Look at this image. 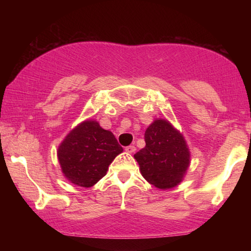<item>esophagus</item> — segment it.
I'll return each instance as SVG.
<instances>
[{"label":"esophagus","mask_w":251,"mask_h":251,"mask_svg":"<svg viewBox=\"0 0 251 251\" xmlns=\"http://www.w3.org/2000/svg\"><path fill=\"white\" fill-rule=\"evenodd\" d=\"M125 151L128 152V154H133V152H135V151H136V147L133 145L127 146V147H125Z\"/></svg>","instance_id":"esophagus-1"}]
</instances>
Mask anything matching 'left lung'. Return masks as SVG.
<instances>
[{"mask_svg": "<svg viewBox=\"0 0 251 251\" xmlns=\"http://www.w3.org/2000/svg\"><path fill=\"white\" fill-rule=\"evenodd\" d=\"M146 146L134 155L143 177L159 189L177 186L189 166L182 135L167 121L157 120L145 131Z\"/></svg>", "mask_w": 251, "mask_h": 251, "instance_id": "1", "label": "left lung"}]
</instances>
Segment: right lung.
Wrapping results in <instances>:
<instances>
[{"mask_svg": "<svg viewBox=\"0 0 251 251\" xmlns=\"http://www.w3.org/2000/svg\"><path fill=\"white\" fill-rule=\"evenodd\" d=\"M123 148L112 131L94 121H86L66 136L58 147L62 172L73 184L92 187L101 179L109 164Z\"/></svg>", "mask_w": 251, "mask_h": 251, "instance_id": "right-lung-1", "label": "right lung"}]
</instances>
